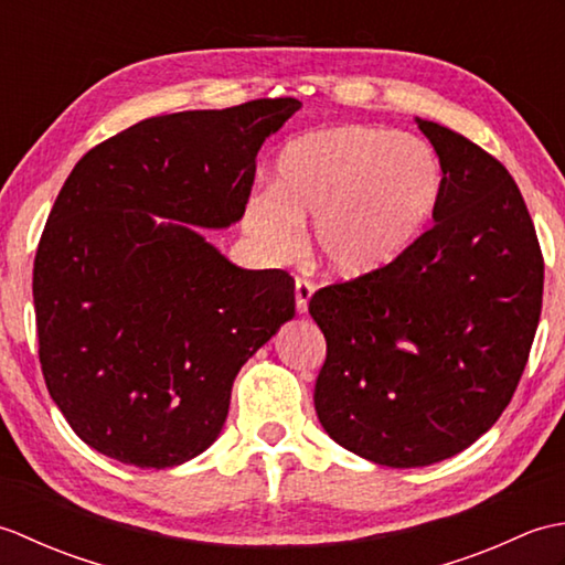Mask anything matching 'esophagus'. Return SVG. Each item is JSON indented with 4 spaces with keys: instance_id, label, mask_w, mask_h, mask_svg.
<instances>
[{
    "instance_id": "34e87169",
    "label": "esophagus",
    "mask_w": 565,
    "mask_h": 565,
    "mask_svg": "<svg viewBox=\"0 0 565 565\" xmlns=\"http://www.w3.org/2000/svg\"><path fill=\"white\" fill-rule=\"evenodd\" d=\"M316 291V284L303 279V276H296V310L298 313H306L310 296Z\"/></svg>"
}]
</instances>
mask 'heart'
<instances>
[{
  "label": "heart",
  "instance_id": "1",
  "mask_svg": "<svg viewBox=\"0 0 565 565\" xmlns=\"http://www.w3.org/2000/svg\"><path fill=\"white\" fill-rule=\"evenodd\" d=\"M274 186L249 196L243 225L262 247L291 249L310 223V247L338 276L398 259L435 215L444 170L427 140L376 126H338L284 146Z\"/></svg>",
  "mask_w": 565,
  "mask_h": 565
}]
</instances>
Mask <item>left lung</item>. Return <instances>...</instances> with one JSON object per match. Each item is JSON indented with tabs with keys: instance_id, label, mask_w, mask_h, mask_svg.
<instances>
[{
	"instance_id": "left-lung-1",
	"label": "left lung",
	"mask_w": 565,
	"mask_h": 565,
	"mask_svg": "<svg viewBox=\"0 0 565 565\" xmlns=\"http://www.w3.org/2000/svg\"><path fill=\"white\" fill-rule=\"evenodd\" d=\"M444 189L403 255L313 294L328 356L316 413L364 459L429 466L486 435L512 401L542 316L544 257L526 203L493 154L417 118Z\"/></svg>"
}]
</instances>
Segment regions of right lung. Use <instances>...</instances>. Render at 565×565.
I'll return each mask as SVG.
<instances>
[{
	"label": "right lung",
	"mask_w": 565,
	"mask_h": 565,
	"mask_svg": "<svg viewBox=\"0 0 565 565\" xmlns=\"http://www.w3.org/2000/svg\"><path fill=\"white\" fill-rule=\"evenodd\" d=\"M298 109L284 97L146 118L70 172L33 306L47 393L92 449L140 468L206 451L237 371L294 318L289 274L235 267L193 225L243 218L262 142Z\"/></svg>",
	"instance_id": "add662e5"
}]
</instances>
